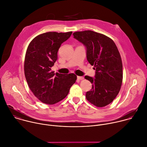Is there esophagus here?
<instances>
[{
	"label": "esophagus",
	"instance_id": "esophagus-1",
	"mask_svg": "<svg viewBox=\"0 0 147 147\" xmlns=\"http://www.w3.org/2000/svg\"><path fill=\"white\" fill-rule=\"evenodd\" d=\"M77 79L79 80H84V77H83L78 76V77H77Z\"/></svg>",
	"mask_w": 147,
	"mask_h": 147
}]
</instances>
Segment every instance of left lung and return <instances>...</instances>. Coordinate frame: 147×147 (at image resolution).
Segmentation results:
<instances>
[{"instance_id": "1", "label": "left lung", "mask_w": 147, "mask_h": 147, "mask_svg": "<svg viewBox=\"0 0 147 147\" xmlns=\"http://www.w3.org/2000/svg\"><path fill=\"white\" fill-rule=\"evenodd\" d=\"M73 35L85 46L87 60L96 70L94 78L85 76L92 84L86 98L96 107H105L115 99L122 83V63L117 47L110 37L92 30Z\"/></svg>"}]
</instances>
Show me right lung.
I'll return each instance as SVG.
<instances>
[{
  "instance_id": "obj_1",
  "label": "right lung",
  "mask_w": 147,
  "mask_h": 147,
  "mask_svg": "<svg viewBox=\"0 0 147 147\" xmlns=\"http://www.w3.org/2000/svg\"><path fill=\"white\" fill-rule=\"evenodd\" d=\"M72 32H50L38 35L29 43L24 62V73L28 86L43 103L55 104L66 97L77 76L54 73L51 67L58 59V51Z\"/></svg>"
}]
</instances>
